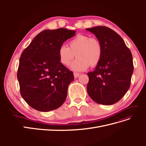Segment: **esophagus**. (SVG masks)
I'll list each match as a JSON object with an SVG mask.
<instances>
[{
  "label": "esophagus",
  "mask_w": 146,
  "mask_h": 146,
  "mask_svg": "<svg viewBox=\"0 0 146 146\" xmlns=\"http://www.w3.org/2000/svg\"><path fill=\"white\" fill-rule=\"evenodd\" d=\"M74 76L75 78H77L79 76H80V73L78 72H74Z\"/></svg>",
  "instance_id": "34e87169"
}]
</instances>
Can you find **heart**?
I'll return each instance as SVG.
<instances>
[{
	"label": "heart",
	"instance_id": "b5f03b06",
	"mask_svg": "<svg viewBox=\"0 0 146 146\" xmlns=\"http://www.w3.org/2000/svg\"><path fill=\"white\" fill-rule=\"evenodd\" d=\"M69 47L61 45L58 49L60 61L68 66L74 57L77 56L72 64L75 70H84L89 66L95 67L102 59L103 47L98 39L85 35H78L68 42Z\"/></svg>",
	"mask_w": 146,
	"mask_h": 146
}]
</instances>
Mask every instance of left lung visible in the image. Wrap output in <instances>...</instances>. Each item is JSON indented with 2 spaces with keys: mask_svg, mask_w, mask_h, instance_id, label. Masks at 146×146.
<instances>
[{
  "mask_svg": "<svg viewBox=\"0 0 146 146\" xmlns=\"http://www.w3.org/2000/svg\"><path fill=\"white\" fill-rule=\"evenodd\" d=\"M86 30L96 35L103 47L100 63L94 70L88 73V94L98 104H116L130 86L133 72L131 51L122 38L111 29L98 26Z\"/></svg>",
  "mask_w": 146,
  "mask_h": 146,
  "instance_id": "obj_1",
  "label": "left lung"
}]
</instances>
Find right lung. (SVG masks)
<instances>
[{
    "label": "right lung",
    "mask_w": 146,
    "mask_h": 146,
    "mask_svg": "<svg viewBox=\"0 0 146 146\" xmlns=\"http://www.w3.org/2000/svg\"><path fill=\"white\" fill-rule=\"evenodd\" d=\"M75 33L63 28L42 31L22 53L17 72L20 93L38 111H49L64 102L74 77L60 61L58 49Z\"/></svg>",
    "instance_id": "obj_1"
}]
</instances>
